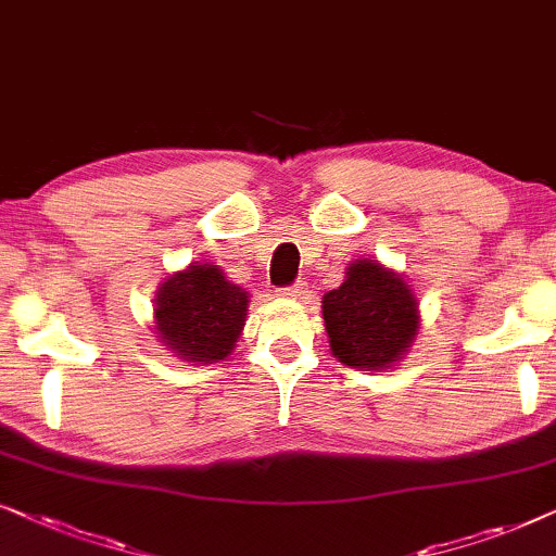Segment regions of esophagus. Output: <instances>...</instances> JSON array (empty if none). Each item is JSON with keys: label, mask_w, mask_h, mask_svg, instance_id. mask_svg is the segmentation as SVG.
Segmentation results:
<instances>
[{"label": "esophagus", "mask_w": 556, "mask_h": 556, "mask_svg": "<svg viewBox=\"0 0 556 556\" xmlns=\"http://www.w3.org/2000/svg\"><path fill=\"white\" fill-rule=\"evenodd\" d=\"M279 294H282V298H290V300L305 298V294H307V282H302V279H298V282H294V285L282 287V290H279Z\"/></svg>", "instance_id": "esophagus-1"}]
</instances>
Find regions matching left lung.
<instances>
[{
  "mask_svg": "<svg viewBox=\"0 0 556 556\" xmlns=\"http://www.w3.org/2000/svg\"><path fill=\"white\" fill-rule=\"evenodd\" d=\"M330 351L340 364L389 368L417 336V300L409 285L374 262H355L345 282L323 298Z\"/></svg>",
  "mask_w": 556,
  "mask_h": 556,
  "instance_id": "1",
  "label": "left lung"
}]
</instances>
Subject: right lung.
Wrapping results in <instances>:
<instances>
[{"label": "right lung", "instance_id": "right-lung-1", "mask_svg": "<svg viewBox=\"0 0 556 556\" xmlns=\"http://www.w3.org/2000/svg\"><path fill=\"white\" fill-rule=\"evenodd\" d=\"M247 292L213 264H195L173 274L154 300L162 343L180 358L218 364L233 351L247 315Z\"/></svg>", "mask_w": 556, "mask_h": 556}]
</instances>
